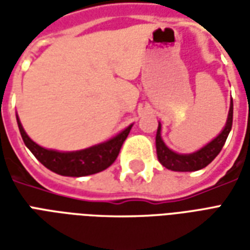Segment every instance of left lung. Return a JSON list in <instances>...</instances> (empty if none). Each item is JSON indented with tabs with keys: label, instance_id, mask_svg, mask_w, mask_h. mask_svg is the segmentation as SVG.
Wrapping results in <instances>:
<instances>
[{
	"label": "left lung",
	"instance_id": "8db88e82",
	"mask_svg": "<svg viewBox=\"0 0 250 250\" xmlns=\"http://www.w3.org/2000/svg\"><path fill=\"white\" fill-rule=\"evenodd\" d=\"M231 125H233V100H231L230 108H229L226 125L222 132L215 138L214 141L210 142L209 145L202 147L197 152L188 154V155L177 154V152L171 151L170 148L166 147L162 138H161V125H159L157 131V138H155L158 159L162 163V166H165L168 170H173V171H197V170L206 167L222 150V147L228 139V135L231 130Z\"/></svg>",
	"mask_w": 250,
	"mask_h": 250
}]
</instances>
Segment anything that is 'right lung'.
Instances as JSON below:
<instances>
[{"label": "right lung", "mask_w": 250, "mask_h": 250, "mask_svg": "<svg viewBox=\"0 0 250 250\" xmlns=\"http://www.w3.org/2000/svg\"><path fill=\"white\" fill-rule=\"evenodd\" d=\"M17 123H19L20 132H21L25 146L29 148L32 154L46 168H49L53 173L65 175V177H84V175L100 173L109 167L116 161L120 148L132 127V125H128L119 135H116L105 143H100L98 146L89 147L80 151L60 152L46 150L44 147L39 146L26 135L19 118H17Z\"/></svg>", "instance_id": "add662e5"}]
</instances>
